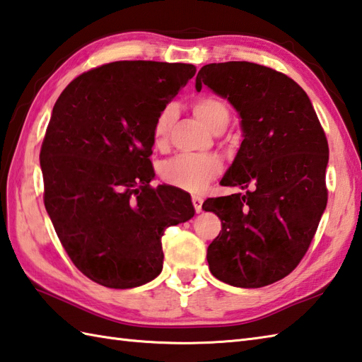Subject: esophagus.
Segmentation results:
<instances>
[{"label":"esophagus","mask_w":362,"mask_h":362,"mask_svg":"<svg viewBox=\"0 0 362 362\" xmlns=\"http://www.w3.org/2000/svg\"><path fill=\"white\" fill-rule=\"evenodd\" d=\"M192 203H194V208L197 212H202V204H203V198L198 197V195H194L192 197Z\"/></svg>","instance_id":"1"}]
</instances>
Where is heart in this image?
I'll return each mask as SVG.
<instances>
[{
    "mask_svg": "<svg viewBox=\"0 0 362 362\" xmlns=\"http://www.w3.org/2000/svg\"><path fill=\"white\" fill-rule=\"evenodd\" d=\"M194 112L212 131L225 129L230 120V106L226 100L217 95H203L192 103ZM175 119V107L168 105L162 107L153 123V142L162 146L167 142L168 131ZM222 160L214 154H180L164 164L160 170L162 178L175 187L190 192H200L206 184L222 173Z\"/></svg>",
    "mask_w": 362,
    "mask_h": 362,
    "instance_id": "obj_1",
    "label": "heart"
}]
</instances>
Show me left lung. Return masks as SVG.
Listing matches in <instances>:
<instances>
[{
    "instance_id": "obj_1",
    "label": "left lung",
    "mask_w": 362,
    "mask_h": 362,
    "mask_svg": "<svg viewBox=\"0 0 362 362\" xmlns=\"http://www.w3.org/2000/svg\"><path fill=\"white\" fill-rule=\"evenodd\" d=\"M208 86L238 109L243 140L220 181L243 192L208 198L222 231L208 247L211 274L256 289L287 276L303 259L327 208L328 140L306 92L284 73L231 61L208 64Z\"/></svg>"
}]
</instances>
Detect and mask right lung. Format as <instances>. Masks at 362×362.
<instances>
[{
    "mask_svg": "<svg viewBox=\"0 0 362 362\" xmlns=\"http://www.w3.org/2000/svg\"><path fill=\"white\" fill-rule=\"evenodd\" d=\"M192 64L117 61L75 78L40 148L43 203L81 274L110 289L156 278L162 235L194 217L190 195L151 187L153 123L194 78Z\"/></svg>",
    "mask_w": 362,
    "mask_h": 362,
    "instance_id": "add662e5",
    "label": "right lung"
}]
</instances>
